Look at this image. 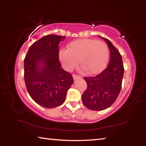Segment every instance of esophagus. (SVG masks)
<instances>
[{
	"label": "esophagus",
	"instance_id": "34e87169",
	"mask_svg": "<svg viewBox=\"0 0 146 146\" xmlns=\"http://www.w3.org/2000/svg\"><path fill=\"white\" fill-rule=\"evenodd\" d=\"M73 78L75 80V79H76V78H81V76L78 75H73Z\"/></svg>",
	"mask_w": 146,
	"mask_h": 146
}]
</instances>
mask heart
<instances>
[{
	"label": "heart",
	"mask_w": 146,
	"mask_h": 146,
	"mask_svg": "<svg viewBox=\"0 0 146 146\" xmlns=\"http://www.w3.org/2000/svg\"><path fill=\"white\" fill-rule=\"evenodd\" d=\"M68 49H61L58 57L63 67L71 71L78 65V59L82 70L90 75H95L104 70L109 60V49L102 41L90 38L73 40L68 44Z\"/></svg>",
	"instance_id": "b5f03b06"
}]
</instances>
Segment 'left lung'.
<instances>
[{
  "instance_id": "1",
  "label": "left lung",
  "mask_w": 146,
  "mask_h": 146,
  "mask_svg": "<svg viewBox=\"0 0 146 146\" xmlns=\"http://www.w3.org/2000/svg\"><path fill=\"white\" fill-rule=\"evenodd\" d=\"M110 60L108 67L99 75L84 79L87 82V89L82 95L84 105L93 111H102L110 107L118 97L122 88L124 68L119 51L108 39Z\"/></svg>"
}]
</instances>
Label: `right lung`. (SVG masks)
<instances>
[{
	"label": "right lung",
	"mask_w": 146,
	"mask_h": 146,
	"mask_svg": "<svg viewBox=\"0 0 146 146\" xmlns=\"http://www.w3.org/2000/svg\"><path fill=\"white\" fill-rule=\"evenodd\" d=\"M66 36L48 35L29 47L24 60V81L32 99L41 106L62 104L73 82L71 74L61 68L58 44Z\"/></svg>",
	"instance_id": "add662e5"
}]
</instances>
